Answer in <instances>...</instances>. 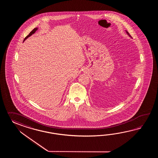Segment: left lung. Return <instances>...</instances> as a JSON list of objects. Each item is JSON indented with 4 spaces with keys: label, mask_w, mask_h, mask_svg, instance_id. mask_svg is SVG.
<instances>
[{
    "label": "left lung",
    "mask_w": 158,
    "mask_h": 158,
    "mask_svg": "<svg viewBox=\"0 0 158 158\" xmlns=\"http://www.w3.org/2000/svg\"><path fill=\"white\" fill-rule=\"evenodd\" d=\"M125 31H126V33H127V34H128V35H129V37H131V35H130V34H129V33H128V31H127V30H125Z\"/></svg>",
    "instance_id": "1"
}]
</instances>
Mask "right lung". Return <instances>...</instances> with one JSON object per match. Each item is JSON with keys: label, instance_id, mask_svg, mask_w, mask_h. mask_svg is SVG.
Instances as JSON below:
<instances>
[{"label": "right lung", "instance_id": "add662e5", "mask_svg": "<svg viewBox=\"0 0 158 158\" xmlns=\"http://www.w3.org/2000/svg\"><path fill=\"white\" fill-rule=\"evenodd\" d=\"M37 30H38V27H35V28H34L33 30H32V31L30 32V33H29V34L28 35H27V37H25V38L24 39V41H25V40H26L27 38H29V37H30V36H31L32 34H33L35 33L37 31Z\"/></svg>", "mask_w": 158, "mask_h": 158}]
</instances>
